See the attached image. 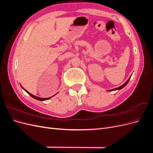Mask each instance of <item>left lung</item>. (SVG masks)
Wrapping results in <instances>:
<instances>
[{
	"mask_svg": "<svg viewBox=\"0 0 153 153\" xmlns=\"http://www.w3.org/2000/svg\"><path fill=\"white\" fill-rule=\"evenodd\" d=\"M130 78H131V76L129 77V78H128V80L124 83V84H123V85H122L121 86H120V87H117V88H115V89H111V90H109V91H115V90H119V89H123V87H124L125 86H126V85H127V84L128 83V82H129V80H130Z\"/></svg>",
	"mask_w": 153,
	"mask_h": 153,
	"instance_id": "1",
	"label": "left lung"
}]
</instances>
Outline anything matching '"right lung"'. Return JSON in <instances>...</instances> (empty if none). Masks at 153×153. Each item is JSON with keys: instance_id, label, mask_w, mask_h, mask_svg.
Wrapping results in <instances>:
<instances>
[{"instance_id": "add662e5", "label": "right lung", "mask_w": 153, "mask_h": 153, "mask_svg": "<svg viewBox=\"0 0 153 153\" xmlns=\"http://www.w3.org/2000/svg\"><path fill=\"white\" fill-rule=\"evenodd\" d=\"M23 88V87H22ZM23 89H24V88H23ZM27 92V93H28L30 96H32V98H34V99H36V100H39V101H44V100H48V99H50V98H52V97H50V98H39V97H37V96H34V95H32V94H30V92H29L28 91H27L25 89H24Z\"/></svg>"}]
</instances>
